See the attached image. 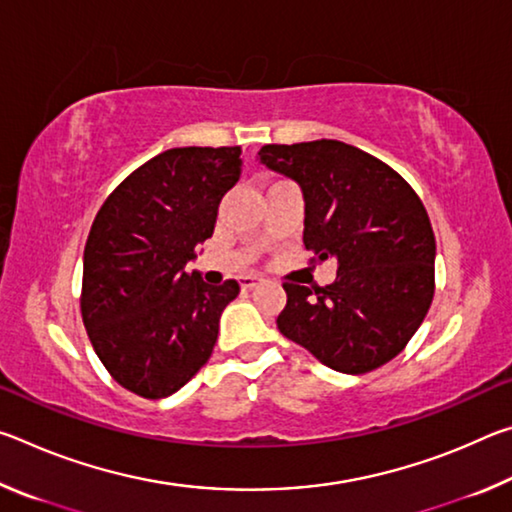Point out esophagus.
<instances>
[{"mask_svg":"<svg viewBox=\"0 0 512 512\" xmlns=\"http://www.w3.org/2000/svg\"><path fill=\"white\" fill-rule=\"evenodd\" d=\"M239 284H241V289H255V287H259V284H264V277L244 275V277H239Z\"/></svg>","mask_w":512,"mask_h":512,"instance_id":"obj_1","label":"esophagus"}]
</instances>
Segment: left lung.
Returning a JSON list of instances; mask_svg holds the SVG:
<instances>
[{
    "label": "left lung",
    "mask_w": 512,
    "mask_h": 512,
    "mask_svg": "<svg viewBox=\"0 0 512 512\" xmlns=\"http://www.w3.org/2000/svg\"><path fill=\"white\" fill-rule=\"evenodd\" d=\"M259 162L298 183L305 248L336 259L327 287L284 284L277 329L327 368L363 375L400 354L433 300L436 237L411 185L339 140L266 144Z\"/></svg>",
    "instance_id": "left-lung-1"
}]
</instances>
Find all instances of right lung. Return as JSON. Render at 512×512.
Segmentation results:
<instances>
[{
  "instance_id": "right-lung-1",
  "label": "right lung",
  "mask_w": 512,
  "mask_h": 512,
  "mask_svg": "<svg viewBox=\"0 0 512 512\" xmlns=\"http://www.w3.org/2000/svg\"><path fill=\"white\" fill-rule=\"evenodd\" d=\"M239 171V146L169 149L135 169L92 223L83 323L117 384L146 400L180 391L205 366L223 309L239 296L235 280L212 287L185 271Z\"/></svg>"
}]
</instances>
